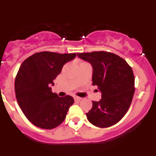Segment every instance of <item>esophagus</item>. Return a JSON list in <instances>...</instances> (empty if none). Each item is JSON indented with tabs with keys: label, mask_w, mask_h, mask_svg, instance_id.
Instances as JSON below:
<instances>
[{
	"label": "esophagus",
	"mask_w": 156,
	"mask_h": 156,
	"mask_svg": "<svg viewBox=\"0 0 156 156\" xmlns=\"http://www.w3.org/2000/svg\"><path fill=\"white\" fill-rule=\"evenodd\" d=\"M74 99H75L76 101H80V100H82V98H80V97H77V96H75V97H74Z\"/></svg>",
	"instance_id": "34e87169"
}]
</instances>
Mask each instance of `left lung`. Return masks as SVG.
I'll use <instances>...</instances> for the list:
<instances>
[{
  "instance_id": "left-lung-1",
  "label": "left lung",
  "mask_w": 156,
  "mask_h": 156,
  "mask_svg": "<svg viewBox=\"0 0 156 156\" xmlns=\"http://www.w3.org/2000/svg\"><path fill=\"white\" fill-rule=\"evenodd\" d=\"M93 68L92 81L101 93L99 101H93L92 108L86 113L94 126L105 128L113 126L129 109L134 94V76L124 59L111 52L77 53Z\"/></svg>"
}]
</instances>
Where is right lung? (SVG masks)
Wrapping results in <instances>:
<instances>
[{
  "label": "right lung",
  "mask_w": 156,
  "mask_h": 156,
  "mask_svg": "<svg viewBox=\"0 0 156 156\" xmlns=\"http://www.w3.org/2000/svg\"><path fill=\"white\" fill-rule=\"evenodd\" d=\"M76 54L42 51L27 58L19 68L15 80L18 104L30 122L42 129H53L66 119L73 104V98L58 97L51 91V84L63 66Z\"/></svg>",
  "instance_id": "right-lung-1"
}]
</instances>
